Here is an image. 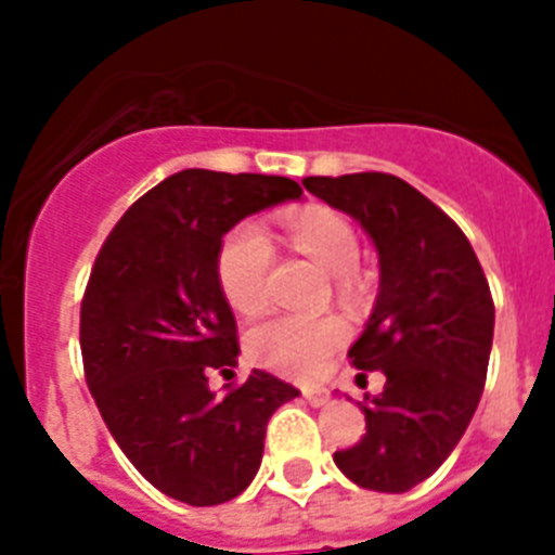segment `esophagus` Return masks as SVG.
Masks as SVG:
<instances>
[{
    "label": "esophagus",
    "instance_id": "obj_1",
    "mask_svg": "<svg viewBox=\"0 0 555 555\" xmlns=\"http://www.w3.org/2000/svg\"><path fill=\"white\" fill-rule=\"evenodd\" d=\"M302 397L305 400H308V403L311 405H325L328 403V391H325V388H302Z\"/></svg>",
    "mask_w": 555,
    "mask_h": 555
}]
</instances>
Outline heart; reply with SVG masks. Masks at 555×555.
<instances>
[{"label": "heart", "mask_w": 555, "mask_h": 555, "mask_svg": "<svg viewBox=\"0 0 555 555\" xmlns=\"http://www.w3.org/2000/svg\"><path fill=\"white\" fill-rule=\"evenodd\" d=\"M282 227L296 250L337 279L339 294H354L360 235L351 218L334 207H305L287 212ZM273 268L276 247L259 221L235 224L218 247V285L235 311L256 313L268 305ZM346 339V320L334 313H270L247 331V354L287 377H313Z\"/></svg>", "instance_id": "b5f03b06"}]
</instances>
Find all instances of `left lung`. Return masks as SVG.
Returning <instances> with one entry per match:
<instances>
[{"label": "left lung", "mask_w": 555, "mask_h": 555, "mask_svg": "<svg viewBox=\"0 0 555 555\" xmlns=\"http://www.w3.org/2000/svg\"><path fill=\"white\" fill-rule=\"evenodd\" d=\"M354 216L379 253V296L348 357L386 386L365 397V435L334 464L365 490L405 492L457 447L487 383L495 305L473 244L452 218L386 172L305 178Z\"/></svg>", "instance_id": "left-lung-1"}]
</instances>
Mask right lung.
<instances>
[{"instance_id":"obj_1","label":"right lung","mask_w":555,"mask_h":555,"mask_svg":"<svg viewBox=\"0 0 555 555\" xmlns=\"http://www.w3.org/2000/svg\"><path fill=\"white\" fill-rule=\"evenodd\" d=\"M299 195L291 178L184 169L134 201L94 259L80 302L86 383L117 447L169 499L212 507L247 490L270 414L299 395L259 369L209 388L212 371L238 365L221 235Z\"/></svg>"}]
</instances>
